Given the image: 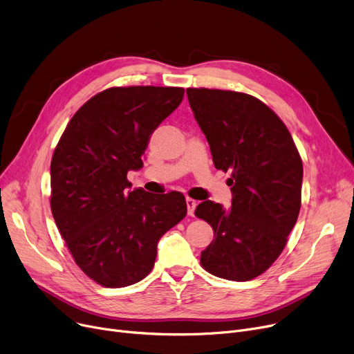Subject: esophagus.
Masks as SVG:
<instances>
[{
    "instance_id": "obj_1",
    "label": "esophagus",
    "mask_w": 354,
    "mask_h": 354,
    "mask_svg": "<svg viewBox=\"0 0 354 354\" xmlns=\"http://www.w3.org/2000/svg\"><path fill=\"white\" fill-rule=\"evenodd\" d=\"M187 207H188V215H194V211H195V208H196V201L195 199H192V198H187Z\"/></svg>"
}]
</instances>
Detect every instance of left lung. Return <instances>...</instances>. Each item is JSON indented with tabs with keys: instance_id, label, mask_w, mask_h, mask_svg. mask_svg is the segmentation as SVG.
Masks as SVG:
<instances>
[{
	"instance_id": "1",
	"label": "left lung",
	"mask_w": 354,
	"mask_h": 354,
	"mask_svg": "<svg viewBox=\"0 0 354 354\" xmlns=\"http://www.w3.org/2000/svg\"><path fill=\"white\" fill-rule=\"evenodd\" d=\"M214 165L231 171V208L201 202L214 230L201 266L231 281L266 272L283 252L301 207L303 162L287 126L259 99L232 90L187 88Z\"/></svg>"
}]
</instances>
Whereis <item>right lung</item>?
<instances>
[{"label": "right lung", "instance_id": "1", "mask_svg": "<svg viewBox=\"0 0 354 354\" xmlns=\"http://www.w3.org/2000/svg\"><path fill=\"white\" fill-rule=\"evenodd\" d=\"M185 88L110 87L70 119L51 158L50 207L79 268L106 288L132 286L152 271L159 238L187 215L180 192L129 191L153 130Z\"/></svg>", "mask_w": 354, "mask_h": 354}]
</instances>
